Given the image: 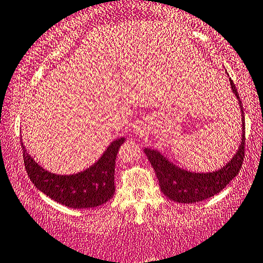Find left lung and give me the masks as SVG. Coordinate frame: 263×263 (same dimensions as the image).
<instances>
[{
    "label": "left lung",
    "mask_w": 263,
    "mask_h": 263,
    "mask_svg": "<svg viewBox=\"0 0 263 263\" xmlns=\"http://www.w3.org/2000/svg\"><path fill=\"white\" fill-rule=\"evenodd\" d=\"M230 87L236 99L239 100L242 115V139L236 154L229 162L219 171L212 173H193L184 171L172 163L160 152L144 148L149 162L154 168L159 184L169 200L180 203H195L209 199L220 193L239 174L245 157V114L235 84L229 79Z\"/></svg>",
    "instance_id": "1"
}]
</instances>
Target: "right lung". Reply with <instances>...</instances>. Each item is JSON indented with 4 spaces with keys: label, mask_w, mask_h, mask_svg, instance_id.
<instances>
[{
    "label": "right lung",
    "mask_w": 263,
    "mask_h": 263,
    "mask_svg": "<svg viewBox=\"0 0 263 263\" xmlns=\"http://www.w3.org/2000/svg\"><path fill=\"white\" fill-rule=\"evenodd\" d=\"M124 137L109 144L98 162L86 171L72 175H56L43 169L24 148V167L39 191L59 203L74 209L92 208L106 203L114 195L115 160Z\"/></svg>",
    "instance_id": "obj_1"
}]
</instances>
